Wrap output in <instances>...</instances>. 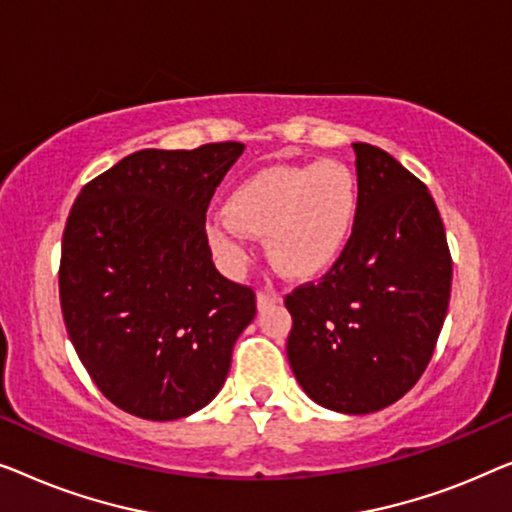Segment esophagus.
<instances>
[{"instance_id":"1","label":"esophagus","mask_w":512,"mask_h":512,"mask_svg":"<svg viewBox=\"0 0 512 512\" xmlns=\"http://www.w3.org/2000/svg\"><path fill=\"white\" fill-rule=\"evenodd\" d=\"M278 301H280V294L276 290H259L257 292V308H259V311H264V308L278 304Z\"/></svg>"}]
</instances>
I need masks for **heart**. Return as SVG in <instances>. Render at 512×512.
Returning <instances> with one entry per match:
<instances>
[{
  "label": "heart",
  "mask_w": 512,
  "mask_h": 512,
  "mask_svg": "<svg viewBox=\"0 0 512 512\" xmlns=\"http://www.w3.org/2000/svg\"><path fill=\"white\" fill-rule=\"evenodd\" d=\"M357 215L359 183L348 164H276L236 187L227 211L208 218L206 234L229 269L248 262V232L264 236L266 255L287 276H311L343 253Z\"/></svg>",
  "instance_id": "heart-1"
}]
</instances>
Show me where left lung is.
<instances>
[{"mask_svg":"<svg viewBox=\"0 0 512 512\" xmlns=\"http://www.w3.org/2000/svg\"><path fill=\"white\" fill-rule=\"evenodd\" d=\"M359 215L315 283L285 297L287 359L315 403L348 415L399 401L427 369L450 304L452 257L420 178L371 143H352Z\"/></svg>","mask_w":512,"mask_h":512,"instance_id":"8db88e82","label":"left lung"}]
</instances>
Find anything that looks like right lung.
Returning a JSON list of instances; mask_svg holds the SVG:
<instances>
[{"mask_svg":"<svg viewBox=\"0 0 512 512\" xmlns=\"http://www.w3.org/2000/svg\"><path fill=\"white\" fill-rule=\"evenodd\" d=\"M243 143L139 150L78 192L62 236L64 325L115 406L167 422L204 408L253 322L255 292L215 269L206 211Z\"/></svg>","mask_w":512,"mask_h":512,"instance_id":"add662e5","label":"right lung"}]
</instances>
